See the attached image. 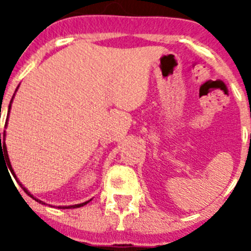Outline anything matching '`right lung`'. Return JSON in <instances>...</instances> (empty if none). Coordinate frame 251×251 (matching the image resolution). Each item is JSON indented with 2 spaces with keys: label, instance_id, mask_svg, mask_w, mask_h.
Wrapping results in <instances>:
<instances>
[{
  "label": "right lung",
  "instance_id": "obj_1",
  "mask_svg": "<svg viewBox=\"0 0 251 251\" xmlns=\"http://www.w3.org/2000/svg\"><path fill=\"white\" fill-rule=\"evenodd\" d=\"M12 98H13V97H12ZM11 103H12V99H11ZM11 103H10V106H8V113H10V108H11ZM7 119H8V117H7ZM6 124H7V123H6ZM3 136H4V133H3ZM2 141V143H0V141ZM2 147H3L4 148V151H3V154H4V157H6V163H7V166H8V168H10V170H11V172H12V175H13V176H15V174H13V170H12V167H11V163H10V159H8V154H7V151H6V145H4V139H3V137H2L1 136V133H0V148H1V153H2ZM1 153H0V157H1ZM15 178H16V176H15ZM17 182H19V181H17ZM19 185L20 186H21V188H22V190H24V191H25L26 192V194H27L28 195V196H30V197H32V199H35V197L34 196H32V195H31L30 194V192H28L27 191V190H26V188L25 187H24V186H22L21 185V183H20L19 182ZM35 200H36L37 201V202H41V203H43V201H40V200H37V199H35ZM88 202H89V201H86V202H83V203H79V205H74V206H60V208H75V207H80V206H84V205H86V203H88Z\"/></svg>",
  "mask_w": 251,
  "mask_h": 251
}]
</instances>
